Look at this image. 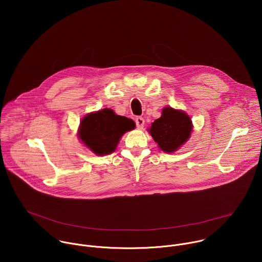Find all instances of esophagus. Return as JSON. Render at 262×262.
<instances>
[{"instance_id":"34e87169","label":"esophagus","mask_w":262,"mask_h":262,"mask_svg":"<svg viewBox=\"0 0 262 262\" xmlns=\"http://www.w3.org/2000/svg\"><path fill=\"white\" fill-rule=\"evenodd\" d=\"M135 121H136V124H137V128H138V129H142L143 126H144L145 120H144L142 117H137V118L135 119Z\"/></svg>"}]
</instances>
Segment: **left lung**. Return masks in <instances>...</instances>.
Instances as JSON below:
<instances>
[{
	"label": "left lung",
	"mask_w": 262,
	"mask_h": 262,
	"mask_svg": "<svg viewBox=\"0 0 262 262\" xmlns=\"http://www.w3.org/2000/svg\"><path fill=\"white\" fill-rule=\"evenodd\" d=\"M147 130L162 151L173 154L190 139L193 122L185 112L165 106L162 116L155 120Z\"/></svg>",
	"instance_id": "8db88e82"
}]
</instances>
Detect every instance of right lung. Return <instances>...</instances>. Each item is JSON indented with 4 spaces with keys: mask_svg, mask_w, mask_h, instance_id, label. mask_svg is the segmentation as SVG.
<instances>
[{
    "mask_svg": "<svg viewBox=\"0 0 262 262\" xmlns=\"http://www.w3.org/2000/svg\"><path fill=\"white\" fill-rule=\"evenodd\" d=\"M135 127L134 120L105 107L87 114L81 120L78 136L85 147L102 157L114 152L122 136Z\"/></svg>",
    "mask_w": 262,
    "mask_h": 262,
    "instance_id": "1",
    "label": "right lung"
}]
</instances>
